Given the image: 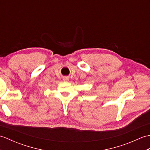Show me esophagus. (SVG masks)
Here are the masks:
<instances>
[{
    "label": "esophagus",
    "instance_id": "34e87169",
    "mask_svg": "<svg viewBox=\"0 0 150 150\" xmlns=\"http://www.w3.org/2000/svg\"><path fill=\"white\" fill-rule=\"evenodd\" d=\"M63 81H66V82H68L69 81V78L67 77H65L63 78Z\"/></svg>",
    "mask_w": 150,
    "mask_h": 150
}]
</instances>
